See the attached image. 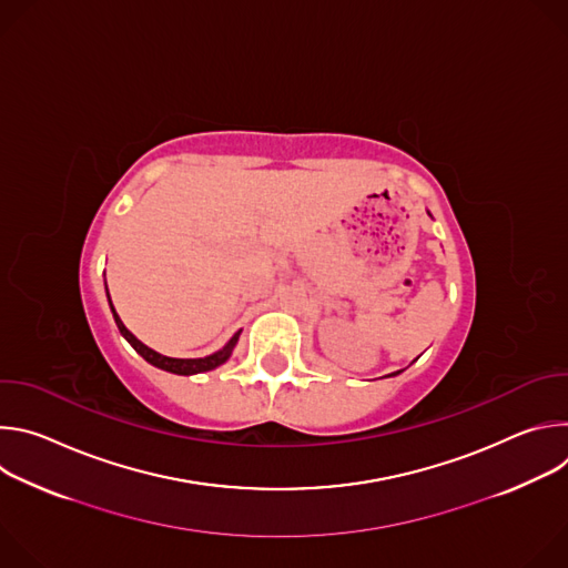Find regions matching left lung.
Here are the masks:
<instances>
[{"mask_svg": "<svg viewBox=\"0 0 568 568\" xmlns=\"http://www.w3.org/2000/svg\"><path fill=\"white\" fill-rule=\"evenodd\" d=\"M397 373H399V371H397ZM397 373H395V375H397Z\"/></svg>", "mask_w": 568, "mask_h": 568, "instance_id": "1", "label": "left lung"}]
</instances>
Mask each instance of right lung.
Here are the masks:
<instances>
[{"label":"right lung","instance_id":"1","mask_svg":"<svg viewBox=\"0 0 568 568\" xmlns=\"http://www.w3.org/2000/svg\"><path fill=\"white\" fill-rule=\"evenodd\" d=\"M108 301H110V292H108ZM110 307H112V314H114V321H116V326H119V331H121V335L128 339V344L148 362V364H152V366H156V368H161V371H169V373H175V375H195V373H206V371H213V368H217V366H222L229 357H231V353H233V348H235V344H237V337H240V333H235L231 339H229V344L222 348V351H217V353H213V355H209V357H200V359H178V357H166V355H161V353H156V351H152V348H148L145 344H141L125 326H123V321L119 318V314H116V310H114V305H112V301H110Z\"/></svg>","mask_w":568,"mask_h":568}]
</instances>
